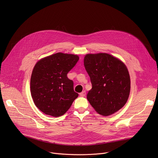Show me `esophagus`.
I'll return each mask as SVG.
<instances>
[{
  "instance_id": "esophagus-1",
  "label": "esophagus",
  "mask_w": 158,
  "mask_h": 158,
  "mask_svg": "<svg viewBox=\"0 0 158 158\" xmlns=\"http://www.w3.org/2000/svg\"><path fill=\"white\" fill-rule=\"evenodd\" d=\"M85 94H86L85 91H82V93H81L79 94V95H80L81 96H82V97H84V96H85Z\"/></svg>"
}]
</instances>
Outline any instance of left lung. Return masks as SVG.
Segmentation results:
<instances>
[{"mask_svg":"<svg viewBox=\"0 0 158 158\" xmlns=\"http://www.w3.org/2000/svg\"><path fill=\"white\" fill-rule=\"evenodd\" d=\"M84 64L92 84L87 99L95 110L107 116L121 109L128 99L131 89L126 65L106 53L86 54Z\"/></svg>","mask_w":158,"mask_h":158,"instance_id":"left-lung-1","label":"left lung"}]
</instances>
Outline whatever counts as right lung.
Masks as SVG:
<instances>
[{"label":"right lung","mask_w":158,"mask_h":158,"mask_svg":"<svg viewBox=\"0 0 158 158\" xmlns=\"http://www.w3.org/2000/svg\"><path fill=\"white\" fill-rule=\"evenodd\" d=\"M77 55L58 52L35 65L31 78V93L36 107L43 113L59 117L68 110L78 97L74 82L67 76L75 66Z\"/></svg>","instance_id":"1"}]
</instances>
